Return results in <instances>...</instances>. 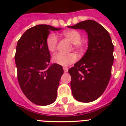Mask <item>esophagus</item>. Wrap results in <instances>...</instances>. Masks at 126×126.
<instances>
[{
  "mask_svg": "<svg viewBox=\"0 0 126 126\" xmlns=\"http://www.w3.org/2000/svg\"><path fill=\"white\" fill-rule=\"evenodd\" d=\"M63 71H64L65 73H67L68 71H69V69L67 67H63Z\"/></svg>",
  "mask_w": 126,
  "mask_h": 126,
  "instance_id": "obj_1",
  "label": "esophagus"
}]
</instances>
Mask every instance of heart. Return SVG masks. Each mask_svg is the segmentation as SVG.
<instances>
[{"mask_svg": "<svg viewBox=\"0 0 126 126\" xmlns=\"http://www.w3.org/2000/svg\"><path fill=\"white\" fill-rule=\"evenodd\" d=\"M63 36L65 38L73 43L74 49H77V51H82L84 49V44L81 41L80 33L75 30H69L63 32ZM57 35L54 33H51L48 35L46 39V46L48 50L51 52H53L56 50L57 45ZM52 60L57 65L67 67L69 65L73 64L77 60V55L74 53H57L53 56Z\"/></svg>", "mask_w": 126, "mask_h": 126, "instance_id": "b5f03b06", "label": "heart"}]
</instances>
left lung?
<instances>
[{
	"instance_id": "8db88e82",
	"label": "left lung",
	"mask_w": 126,
	"mask_h": 126,
	"mask_svg": "<svg viewBox=\"0 0 126 126\" xmlns=\"http://www.w3.org/2000/svg\"><path fill=\"white\" fill-rule=\"evenodd\" d=\"M67 27L87 32L86 53L69 69L73 97L83 103L94 101L103 94L111 77L114 45L108 31L94 20H86Z\"/></svg>"
}]
</instances>
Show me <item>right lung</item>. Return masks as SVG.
Returning a JSON list of instances; mask_svg holds the SVG:
<instances>
[{
	"label": "right lung",
	"mask_w": 126,
	"mask_h": 126,
	"mask_svg": "<svg viewBox=\"0 0 126 126\" xmlns=\"http://www.w3.org/2000/svg\"><path fill=\"white\" fill-rule=\"evenodd\" d=\"M47 25L29 29L18 40L15 55L19 84L27 98L38 105L53 103L61 76L62 66L50 63L46 39L50 31H59Z\"/></svg>",
	"instance_id": "obj_1"
}]
</instances>
